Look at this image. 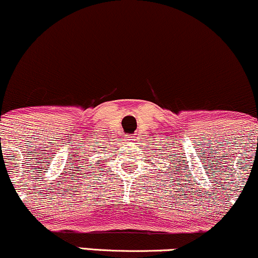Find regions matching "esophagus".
<instances>
[{
  "label": "esophagus",
  "instance_id": "esophagus-1",
  "mask_svg": "<svg viewBox=\"0 0 258 258\" xmlns=\"http://www.w3.org/2000/svg\"><path fill=\"white\" fill-rule=\"evenodd\" d=\"M126 140H128L129 142H133V141H135L136 140V138H135V136H128V139H126Z\"/></svg>",
  "mask_w": 258,
  "mask_h": 258
}]
</instances>
